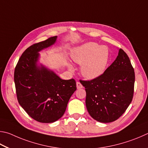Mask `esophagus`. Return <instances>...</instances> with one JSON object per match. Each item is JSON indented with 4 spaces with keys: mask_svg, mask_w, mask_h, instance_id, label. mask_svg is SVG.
<instances>
[{
    "mask_svg": "<svg viewBox=\"0 0 148 148\" xmlns=\"http://www.w3.org/2000/svg\"><path fill=\"white\" fill-rule=\"evenodd\" d=\"M77 89H81V88H83V86H82V85L81 84V82H77Z\"/></svg>",
    "mask_w": 148,
    "mask_h": 148,
    "instance_id": "1",
    "label": "esophagus"
}]
</instances>
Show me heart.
Segmentation results:
<instances>
[{
	"label": "heart",
	"mask_w": 148,
	"mask_h": 148,
	"mask_svg": "<svg viewBox=\"0 0 148 148\" xmlns=\"http://www.w3.org/2000/svg\"><path fill=\"white\" fill-rule=\"evenodd\" d=\"M71 58L77 64L82 65V75L86 79L93 80L104 73L109 62L110 52L107 47L88 42L74 49ZM69 68L73 69L71 64H69Z\"/></svg>",
	"instance_id": "obj_1"
}]
</instances>
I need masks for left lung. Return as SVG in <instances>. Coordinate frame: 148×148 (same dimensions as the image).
Here are the masks:
<instances>
[{
	"label": "left lung",
	"mask_w": 148,
	"mask_h": 148,
	"mask_svg": "<svg viewBox=\"0 0 148 148\" xmlns=\"http://www.w3.org/2000/svg\"><path fill=\"white\" fill-rule=\"evenodd\" d=\"M134 71L122 49L101 76L81 81L86 92V106L92 117L101 123L115 121L125 112L133 97Z\"/></svg>",
	"instance_id": "obj_1"
}]
</instances>
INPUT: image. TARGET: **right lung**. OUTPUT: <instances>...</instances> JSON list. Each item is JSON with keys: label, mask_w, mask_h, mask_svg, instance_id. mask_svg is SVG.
<instances>
[{"label": "right lung", "mask_w": 148, "mask_h": 148, "mask_svg": "<svg viewBox=\"0 0 148 148\" xmlns=\"http://www.w3.org/2000/svg\"><path fill=\"white\" fill-rule=\"evenodd\" d=\"M56 40L54 36L27 48L14 71L18 102L31 118L41 123L59 120L77 90L73 79H62L53 70L39 64V53L53 45Z\"/></svg>", "instance_id": "add662e5"}]
</instances>
